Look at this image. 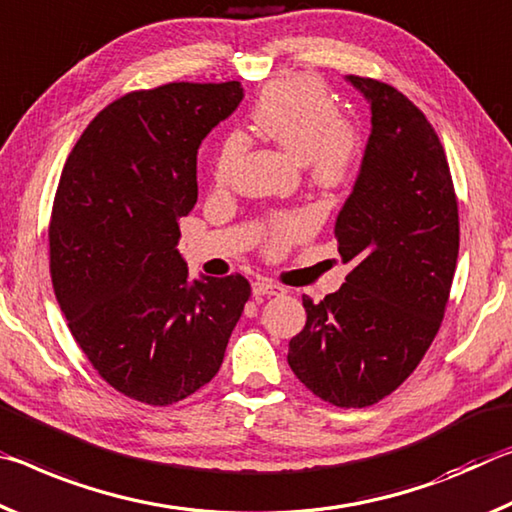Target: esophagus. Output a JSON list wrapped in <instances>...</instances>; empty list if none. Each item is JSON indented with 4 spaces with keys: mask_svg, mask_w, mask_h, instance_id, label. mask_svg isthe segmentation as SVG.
I'll list each match as a JSON object with an SVG mask.
<instances>
[{
    "mask_svg": "<svg viewBox=\"0 0 512 512\" xmlns=\"http://www.w3.org/2000/svg\"><path fill=\"white\" fill-rule=\"evenodd\" d=\"M251 292H254V295H283V290L281 286H276V283H272V281H254L251 283Z\"/></svg>",
    "mask_w": 512,
    "mask_h": 512,
    "instance_id": "34e87169",
    "label": "esophagus"
}]
</instances>
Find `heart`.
<instances>
[{"mask_svg":"<svg viewBox=\"0 0 512 512\" xmlns=\"http://www.w3.org/2000/svg\"><path fill=\"white\" fill-rule=\"evenodd\" d=\"M249 127L256 136L281 147L295 161L304 163L311 179L322 188H338L356 167L358 133L340 117L320 81L313 77H290L272 83L249 113ZM245 152V140L229 138L215 158V181L226 186L233 167ZM308 222L301 215H286L274 222L265 247L270 254H283L306 236Z\"/></svg>","mask_w":512,"mask_h":512,"instance_id":"b5f03b06","label":"heart"}]
</instances>
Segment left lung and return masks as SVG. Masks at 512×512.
<instances>
[{
    "instance_id": "1",
    "label": "left lung",
    "mask_w": 512,
    "mask_h": 512,
    "mask_svg": "<svg viewBox=\"0 0 512 512\" xmlns=\"http://www.w3.org/2000/svg\"><path fill=\"white\" fill-rule=\"evenodd\" d=\"M370 102L372 133L335 220L351 272L322 301L304 295L290 340L297 379L340 408L372 406L404 383L438 333L458 261V201L438 133L388 83L349 74Z\"/></svg>"
}]
</instances>
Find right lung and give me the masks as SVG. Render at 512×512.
I'll use <instances>...</instances> for the list:
<instances>
[{"mask_svg":"<svg viewBox=\"0 0 512 512\" xmlns=\"http://www.w3.org/2000/svg\"><path fill=\"white\" fill-rule=\"evenodd\" d=\"M242 97L238 81L129 92L88 124L58 181L54 295L97 374L142 404H177L211 381L251 295L242 274L190 283L177 249L197 149Z\"/></svg>","mask_w":512,"mask_h":512,"instance_id":"1","label":"right lung"}]
</instances>
